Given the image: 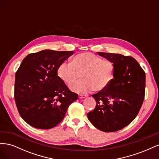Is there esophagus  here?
I'll list each match as a JSON object with an SVG mask.
<instances>
[{"mask_svg":"<svg viewBox=\"0 0 159 159\" xmlns=\"http://www.w3.org/2000/svg\"><path fill=\"white\" fill-rule=\"evenodd\" d=\"M78 96H79V98H80V99H84V98L87 97V95H79Z\"/></svg>","mask_w":159,"mask_h":159,"instance_id":"obj_1","label":"esophagus"}]
</instances>
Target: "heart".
Instances as JSON below:
<instances>
[{
    "label": "heart",
    "instance_id": "b5f03b06",
    "mask_svg": "<svg viewBox=\"0 0 159 159\" xmlns=\"http://www.w3.org/2000/svg\"><path fill=\"white\" fill-rule=\"evenodd\" d=\"M115 66L113 62L90 52L81 53L71 58V64L63 62L57 68L59 78L68 85L82 79L71 89L79 93H87L94 89H106L114 79Z\"/></svg>",
    "mask_w": 159,
    "mask_h": 159
}]
</instances>
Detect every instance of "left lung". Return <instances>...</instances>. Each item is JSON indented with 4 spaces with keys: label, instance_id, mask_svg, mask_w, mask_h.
I'll use <instances>...</instances> for the list:
<instances>
[{
    "label": "left lung",
    "instance_id": "obj_1",
    "mask_svg": "<svg viewBox=\"0 0 159 159\" xmlns=\"http://www.w3.org/2000/svg\"><path fill=\"white\" fill-rule=\"evenodd\" d=\"M98 54L113 62L115 75L106 89L92 95L96 106L88 118L100 131H117L131 123L139 112L145 97V73L131 56Z\"/></svg>",
    "mask_w": 159,
    "mask_h": 159
}]
</instances>
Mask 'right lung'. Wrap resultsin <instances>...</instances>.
Segmentation results:
<instances>
[{"label":"right lung","mask_w":159,"mask_h":159,"mask_svg":"<svg viewBox=\"0 0 159 159\" xmlns=\"http://www.w3.org/2000/svg\"><path fill=\"white\" fill-rule=\"evenodd\" d=\"M73 51L44 50L28 54L15 74L14 99L21 117L40 129L56 127L70 105L78 99L57 74Z\"/></svg>","instance_id":"1"}]
</instances>
